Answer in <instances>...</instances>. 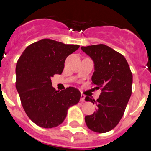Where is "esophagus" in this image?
Segmentation results:
<instances>
[{
	"label": "esophagus",
	"mask_w": 151,
	"mask_h": 151,
	"mask_svg": "<svg viewBox=\"0 0 151 151\" xmlns=\"http://www.w3.org/2000/svg\"><path fill=\"white\" fill-rule=\"evenodd\" d=\"M85 95H83V94H81V96H80V101H82V102H83V101H85Z\"/></svg>",
	"instance_id": "34e87169"
}]
</instances>
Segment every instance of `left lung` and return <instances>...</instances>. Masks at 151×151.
<instances>
[{"mask_svg":"<svg viewBox=\"0 0 151 151\" xmlns=\"http://www.w3.org/2000/svg\"><path fill=\"white\" fill-rule=\"evenodd\" d=\"M81 49L93 61L92 83L101 90L96 101L85 97V101L96 105V112L85 116V123L93 132L105 133L113 129L122 118L132 95V71L124 56L106 45Z\"/></svg>","mask_w":151,"mask_h":151,"instance_id":"8db88e82","label":"left lung"}]
</instances>
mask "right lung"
Wrapping results in <instances>:
<instances>
[{
	"instance_id": "1",
	"label": "right lung",
	"mask_w": 151,
	"mask_h": 151,
	"mask_svg": "<svg viewBox=\"0 0 151 151\" xmlns=\"http://www.w3.org/2000/svg\"><path fill=\"white\" fill-rule=\"evenodd\" d=\"M79 45H65L45 39L26 47L16 66V88L28 118L45 129L63 122L70 106L77 104L81 94L74 87L61 91L52 86L51 78L60 74L69 55Z\"/></svg>"
}]
</instances>
